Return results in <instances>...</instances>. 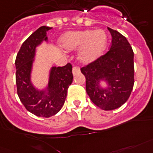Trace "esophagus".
Listing matches in <instances>:
<instances>
[{
    "instance_id": "esophagus-1",
    "label": "esophagus",
    "mask_w": 153,
    "mask_h": 153,
    "mask_svg": "<svg viewBox=\"0 0 153 153\" xmlns=\"http://www.w3.org/2000/svg\"><path fill=\"white\" fill-rule=\"evenodd\" d=\"M78 73H80V68H78L77 66H73V75H76Z\"/></svg>"
}]
</instances>
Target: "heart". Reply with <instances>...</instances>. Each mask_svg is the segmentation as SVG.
<instances>
[{
    "label": "heart",
    "mask_w": 153,
    "mask_h": 153,
    "mask_svg": "<svg viewBox=\"0 0 153 153\" xmlns=\"http://www.w3.org/2000/svg\"><path fill=\"white\" fill-rule=\"evenodd\" d=\"M60 43L66 50H76L81 48L78 59L80 62L88 64L97 59L105 51L107 35L101 29L70 32L61 37Z\"/></svg>",
    "instance_id": "heart-1"
}]
</instances>
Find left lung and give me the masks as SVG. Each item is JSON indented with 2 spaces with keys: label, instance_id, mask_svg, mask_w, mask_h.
Returning <instances> with one entry per match:
<instances>
[{
  "label": "left lung",
  "instance_id": "1",
  "mask_svg": "<svg viewBox=\"0 0 153 153\" xmlns=\"http://www.w3.org/2000/svg\"><path fill=\"white\" fill-rule=\"evenodd\" d=\"M112 43L107 53L80 68L86 79V92L94 105L101 109L113 110L123 105L134 85V53L122 34L108 28ZM106 79L109 87H100L99 80Z\"/></svg>",
  "mask_w": 153,
  "mask_h": 153
}]
</instances>
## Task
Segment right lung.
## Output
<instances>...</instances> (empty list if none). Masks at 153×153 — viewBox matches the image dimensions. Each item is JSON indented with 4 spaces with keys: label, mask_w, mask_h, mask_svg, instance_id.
<instances>
[{
    "label": "right lung",
    "mask_w": 153,
    "mask_h": 153,
    "mask_svg": "<svg viewBox=\"0 0 153 153\" xmlns=\"http://www.w3.org/2000/svg\"><path fill=\"white\" fill-rule=\"evenodd\" d=\"M52 28L41 26L22 44L16 65V91L25 108L36 117H50L63 107L69 85L73 82V66L70 63L62 67H53L51 70L48 92H39L30 82V72L35 48L43 40H47L46 31Z\"/></svg>",
    "instance_id": "right-lung-1"
}]
</instances>
